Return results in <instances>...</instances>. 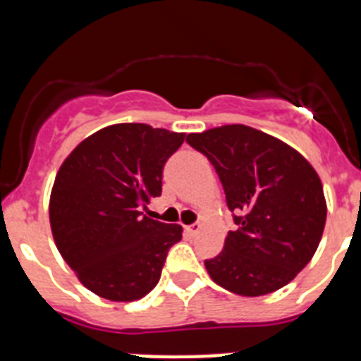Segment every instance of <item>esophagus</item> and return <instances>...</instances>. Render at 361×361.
I'll use <instances>...</instances> for the list:
<instances>
[{
    "instance_id": "obj_1",
    "label": "esophagus",
    "mask_w": 361,
    "mask_h": 361,
    "mask_svg": "<svg viewBox=\"0 0 361 361\" xmlns=\"http://www.w3.org/2000/svg\"><path fill=\"white\" fill-rule=\"evenodd\" d=\"M184 231H186L188 237H195L197 233L200 231V224H190V226H186V228H184Z\"/></svg>"
}]
</instances>
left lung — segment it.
Segmentation results:
<instances>
[{
    "instance_id": "1",
    "label": "left lung",
    "mask_w": 361,
    "mask_h": 361,
    "mask_svg": "<svg viewBox=\"0 0 361 361\" xmlns=\"http://www.w3.org/2000/svg\"><path fill=\"white\" fill-rule=\"evenodd\" d=\"M219 173L238 229L204 260L209 276L235 295L262 296L304 269L320 244L327 204L318 173L295 148L244 124L190 133Z\"/></svg>"
}]
</instances>
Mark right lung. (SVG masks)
Segmentation results:
<instances>
[{
    "label": "right lung",
    "instance_id": "right-lung-1",
    "mask_svg": "<svg viewBox=\"0 0 361 361\" xmlns=\"http://www.w3.org/2000/svg\"><path fill=\"white\" fill-rule=\"evenodd\" d=\"M186 133L142 123L111 124L79 142L54 180L50 228L57 250L86 289L111 302L148 295L178 224L142 215L161 195L166 161Z\"/></svg>",
    "mask_w": 361,
    "mask_h": 361
}]
</instances>
